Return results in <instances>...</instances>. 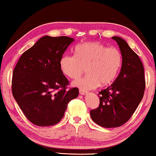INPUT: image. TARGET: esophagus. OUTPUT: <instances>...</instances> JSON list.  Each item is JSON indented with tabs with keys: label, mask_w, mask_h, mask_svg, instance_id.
Masks as SVG:
<instances>
[{
	"label": "esophagus",
	"mask_w": 156,
	"mask_h": 156,
	"mask_svg": "<svg viewBox=\"0 0 156 156\" xmlns=\"http://www.w3.org/2000/svg\"><path fill=\"white\" fill-rule=\"evenodd\" d=\"M79 92H80L81 95H85V94H87V91L83 90H79Z\"/></svg>",
	"instance_id": "34e87169"
}]
</instances>
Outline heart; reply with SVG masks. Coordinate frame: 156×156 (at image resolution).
Listing matches in <instances>:
<instances>
[{
	"label": "heart",
	"mask_w": 156,
	"mask_h": 156,
	"mask_svg": "<svg viewBox=\"0 0 156 156\" xmlns=\"http://www.w3.org/2000/svg\"><path fill=\"white\" fill-rule=\"evenodd\" d=\"M122 54L115 47H108L98 41H89L76 46L75 55H64L60 61V69L71 78L80 77L86 69L85 77L73 85L83 90H91L115 80L122 65Z\"/></svg>",
	"instance_id": "b5f03b06"
}]
</instances>
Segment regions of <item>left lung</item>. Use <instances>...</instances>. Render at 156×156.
Instances as JSON below:
<instances>
[{
    "mask_svg": "<svg viewBox=\"0 0 156 156\" xmlns=\"http://www.w3.org/2000/svg\"><path fill=\"white\" fill-rule=\"evenodd\" d=\"M122 54V66L114 83L99 94V106L90 111L91 119L104 128H116L132 117L144 96L146 87L142 61L124 39L112 37Z\"/></svg>",
    "mask_w": 156,
    "mask_h": 156,
    "instance_id": "left-lung-1",
    "label": "left lung"
}]
</instances>
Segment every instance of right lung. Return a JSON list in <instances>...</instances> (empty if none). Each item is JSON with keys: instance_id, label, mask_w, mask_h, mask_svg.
I'll return each instance as SVG.
<instances>
[{"instance_id": "obj_1", "label": "right lung", "mask_w": 156, "mask_h": 156, "mask_svg": "<svg viewBox=\"0 0 156 156\" xmlns=\"http://www.w3.org/2000/svg\"><path fill=\"white\" fill-rule=\"evenodd\" d=\"M74 41L66 36H44L22 54L13 71L12 91L28 119L39 126L60 122L68 103L78 97L77 87L67 88L60 61Z\"/></svg>"}]
</instances>
